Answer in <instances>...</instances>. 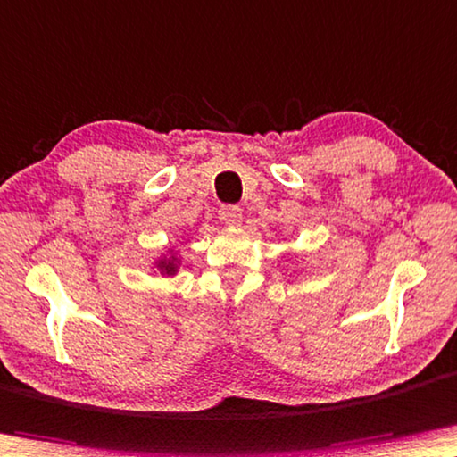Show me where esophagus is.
Here are the masks:
<instances>
[{
  "mask_svg": "<svg viewBox=\"0 0 457 457\" xmlns=\"http://www.w3.org/2000/svg\"><path fill=\"white\" fill-rule=\"evenodd\" d=\"M219 219L225 225H240L242 221V211L238 209V206H221V211H219Z\"/></svg>",
  "mask_w": 457,
  "mask_h": 457,
  "instance_id": "34e87169",
  "label": "esophagus"
}]
</instances>
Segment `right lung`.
Returning a JSON list of instances; mask_svg holds the SVG:
<instances>
[{
    "label": "right lung",
    "instance_id": "add662e5",
    "mask_svg": "<svg viewBox=\"0 0 457 457\" xmlns=\"http://www.w3.org/2000/svg\"><path fill=\"white\" fill-rule=\"evenodd\" d=\"M155 265H158V270H160L162 276H175L177 274L179 259L175 255H170V257L158 259V262H155Z\"/></svg>",
    "mask_w": 457,
    "mask_h": 457
}]
</instances>
